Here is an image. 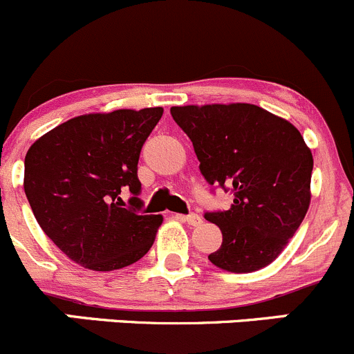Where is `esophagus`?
<instances>
[{"label":"esophagus","instance_id":"1","mask_svg":"<svg viewBox=\"0 0 354 354\" xmlns=\"http://www.w3.org/2000/svg\"><path fill=\"white\" fill-rule=\"evenodd\" d=\"M177 218L184 220V222H187L189 225H192V227H198L199 223H201V216L196 215V213H189V215H178Z\"/></svg>","mask_w":354,"mask_h":354}]
</instances>
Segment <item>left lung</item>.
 Masks as SVG:
<instances>
[{
    "label": "left lung",
    "instance_id": "8db88e82",
    "mask_svg": "<svg viewBox=\"0 0 354 354\" xmlns=\"http://www.w3.org/2000/svg\"><path fill=\"white\" fill-rule=\"evenodd\" d=\"M170 113L191 139L206 182L234 196L225 212L205 213L222 230V246L208 260L234 274L270 265L310 206L313 156L303 136L250 103L172 106Z\"/></svg>",
    "mask_w": 354,
    "mask_h": 354
}]
</instances>
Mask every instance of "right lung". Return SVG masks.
<instances>
[{
	"label": "right lung",
	"instance_id": "obj_1",
	"mask_svg": "<svg viewBox=\"0 0 354 354\" xmlns=\"http://www.w3.org/2000/svg\"><path fill=\"white\" fill-rule=\"evenodd\" d=\"M163 108L70 118L26 155L24 189L48 237L80 267L110 272L141 260L162 215H141L138 162ZM133 194L123 208L120 194Z\"/></svg>",
	"mask_w": 354,
	"mask_h": 354
}]
</instances>
